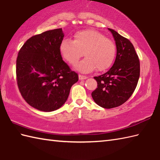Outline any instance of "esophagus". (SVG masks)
<instances>
[{
  "instance_id": "1",
  "label": "esophagus",
  "mask_w": 160,
  "mask_h": 160,
  "mask_svg": "<svg viewBox=\"0 0 160 160\" xmlns=\"http://www.w3.org/2000/svg\"><path fill=\"white\" fill-rule=\"evenodd\" d=\"M87 77L85 76H82V75H79V79L80 80H85L87 79Z\"/></svg>"
}]
</instances>
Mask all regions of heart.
Here are the masks:
<instances>
[{
    "instance_id": "b5f03b06",
    "label": "heart",
    "mask_w": 160,
    "mask_h": 160,
    "mask_svg": "<svg viewBox=\"0 0 160 160\" xmlns=\"http://www.w3.org/2000/svg\"><path fill=\"white\" fill-rule=\"evenodd\" d=\"M73 37V41L64 39L60 45L61 55L68 63L76 64L84 53L85 58L76 66L81 72H91L96 68L102 71L111 66L117 51L113 40L94 29L77 32Z\"/></svg>"
}]
</instances>
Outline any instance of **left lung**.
I'll list each match as a JSON object with an SVG mask.
<instances>
[{
  "instance_id": "8db88e82",
  "label": "left lung",
  "mask_w": 160,
  "mask_h": 160,
  "mask_svg": "<svg viewBox=\"0 0 160 160\" xmlns=\"http://www.w3.org/2000/svg\"><path fill=\"white\" fill-rule=\"evenodd\" d=\"M113 36L117 48L115 62L107 73L94 77L98 88L91 93L100 107L112 108L128 100L137 87L140 66L138 54L128 39L108 28Z\"/></svg>"
}]
</instances>
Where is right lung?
<instances>
[{"label":"right lung","mask_w":160,"mask_h":160,"mask_svg":"<svg viewBox=\"0 0 160 160\" xmlns=\"http://www.w3.org/2000/svg\"><path fill=\"white\" fill-rule=\"evenodd\" d=\"M61 28L29 38L16 60V80L22 97L30 106L51 112L65 103L78 75L64 62L60 52Z\"/></svg>","instance_id":"right-lung-1"}]
</instances>
